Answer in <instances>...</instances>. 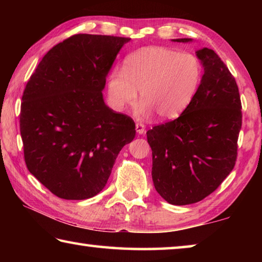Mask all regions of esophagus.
<instances>
[{
	"label": "esophagus",
	"mask_w": 262,
	"mask_h": 262,
	"mask_svg": "<svg viewBox=\"0 0 262 262\" xmlns=\"http://www.w3.org/2000/svg\"><path fill=\"white\" fill-rule=\"evenodd\" d=\"M136 133H137V134H144V133H145V127H144V125H143V123H140V122H137L136 123Z\"/></svg>",
	"instance_id": "esophagus-1"
}]
</instances>
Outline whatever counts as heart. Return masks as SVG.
<instances>
[{
	"instance_id": "1",
	"label": "heart",
	"mask_w": 262,
	"mask_h": 262,
	"mask_svg": "<svg viewBox=\"0 0 262 262\" xmlns=\"http://www.w3.org/2000/svg\"><path fill=\"white\" fill-rule=\"evenodd\" d=\"M201 78V62L194 54L170 47H144L126 57L122 72L111 74L110 100L114 108L125 110L135 105L140 91V114L155 111L163 120H171L192 103Z\"/></svg>"
}]
</instances>
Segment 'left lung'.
<instances>
[{
	"mask_svg": "<svg viewBox=\"0 0 262 262\" xmlns=\"http://www.w3.org/2000/svg\"><path fill=\"white\" fill-rule=\"evenodd\" d=\"M196 56L203 75L192 103L176 120L147 132L154 186L174 206L203 200L227 178L236 163L242 128V103L234 77L212 50L202 48Z\"/></svg>",
	"mask_w": 262,
	"mask_h": 262,
	"instance_id": "8db88e82",
	"label": "left lung"
}]
</instances>
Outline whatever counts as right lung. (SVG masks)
<instances>
[{
    "label": "right lung",
    "instance_id": "obj_1",
    "mask_svg": "<svg viewBox=\"0 0 262 262\" xmlns=\"http://www.w3.org/2000/svg\"><path fill=\"white\" fill-rule=\"evenodd\" d=\"M129 38L75 34L47 52L21 97L20 135L31 174L66 200L98 194L135 137L132 118L105 104L113 62Z\"/></svg>",
    "mask_w": 262,
    "mask_h": 262
}]
</instances>
